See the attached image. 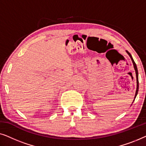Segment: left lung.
Here are the masks:
<instances>
[{
    "instance_id": "8db88e82",
    "label": "left lung",
    "mask_w": 146,
    "mask_h": 146,
    "mask_svg": "<svg viewBox=\"0 0 146 146\" xmlns=\"http://www.w3.org/2000/svg\"><path fill=\"white\" fill-rule=\"evenodd\" d=\"M127 52V53L128 54H129V56H130V58H131V60H132V62H133V67H134V69H135V74H136V79H137V89H136V92H135V98H135V97H136V96H137V92H138V89H139V81H138V72H137V66H136V64H135V62H134V60H133V58H132V56H131V55L130 54V53L129 52H127V51H126Z\"/></svg>"
}]
</instances>
